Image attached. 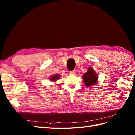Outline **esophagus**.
<instances>
[{
    "instance_id": "34e87169",
    "label": "esophagus",
    "mask_w": 135,
    "mask_h": 135,
    "mask_svg": "<svg viewBox=\"0 0 135 135\" xmlns=\"http://www.w3.org/2000/svg\"><path fill=\"white\" fill-rule=\"evenodd\" d=\"M75 73V70H72L70 71V74H72V75H74Z\"/></svg>"
}]
</instances>
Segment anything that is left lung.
Listing matches in <instances>:
<instances>
[{"label": "left lung", "mask_w": 135, "mask_h": 135, "mask_svg": "<svg viewBox=\"0 0 135 135\" xmlns=\"http://www.w3.org/2000/svg\"><path fill=\"white\" fill-rule=\"evenodd\" d=\"M83 78L85 85L87 87H90L97 83L98 76L92 68H89L87 72L83 75Z\"/></svg>", "instance_id": "8db88e82"}]
</instances>
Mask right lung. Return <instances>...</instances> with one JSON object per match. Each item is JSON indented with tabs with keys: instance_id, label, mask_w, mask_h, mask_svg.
<instances>
[{
	"instance_id": "obj_1",
	"label": "right lung",
	"mask_w": 135,
	"mask_h": 135,
	"mask_svg": "<svg viewBox=\"0 0 135 135\" xmlns=\"http://www.w3.org/2000/svg\"><path fill=\"white\" fill-rule=\"evenodd\" d=\"M59 78H60V75L59 74H55L50 78V80H51L52 81H55L57 80Z\"/></svg>"
}]
</instances>
